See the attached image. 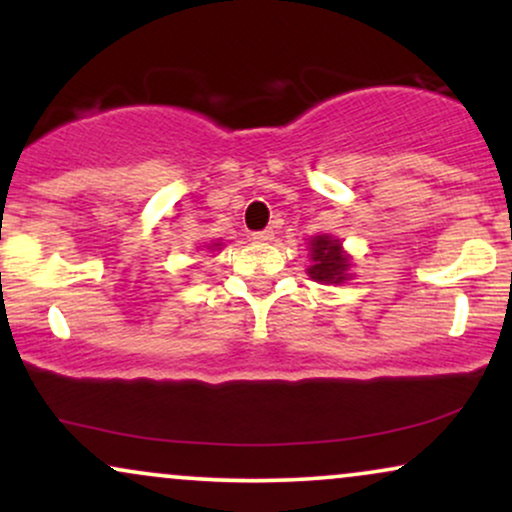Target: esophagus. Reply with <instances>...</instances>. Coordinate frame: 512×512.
<instances>
[{"label": "esophagus", "mask_w": 512, "mask_h": 512, "mask_svg": "<svg viewBox=\"0 0 512 512\" xmlns=\"http://www.w3.org/2000/svg\"><path fill=\"white\" fill-rule=\"evenodd\" d=\"M252 240H255V243H269V240H274V231H269V228H264V231H255L252 233Z\"/></svg>", "instance_id": "obj_1"}]
</instances>
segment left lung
Listing matches in <instances>:
<instances>
[{
    "label": "left lung",
    "instance_id": "obj_1",
    "mask_svg": "<svg viewBox=\"0 0 512 512\" xmlns=\"http://www.w3.org/2000/svg\"><path fill=\"white\" fill-rule=\"evenodd\" d=\"M308 250L310 260H313V264L308 267L310 279L320 281V284H344L349 279L351 260L337 238L315 236L308 243Z\"/></svg>",
    "mask_w": 512,
    "mask_h": 512
}]
</instances>
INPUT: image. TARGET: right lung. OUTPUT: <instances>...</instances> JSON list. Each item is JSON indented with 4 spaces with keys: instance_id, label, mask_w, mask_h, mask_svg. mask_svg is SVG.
<instances>
[{
    "instance_id": "add662e5",
    "label": "right lung",
    "mask_w": 512,
    "mask_h": 512,
    "mask_svg": "<svg viewBox=\"0 0 512 512\" xmlns=\"http://www.w3.org/2000/svg\"><path fill=\"white\" fill-rule=\"evenodd\" d=\"M214 245H219V243H214Z\"/></svg>"
}]
</instances>
